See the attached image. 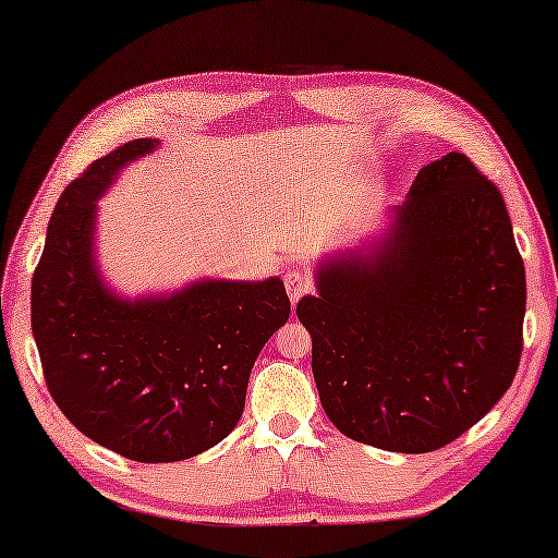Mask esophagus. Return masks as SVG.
Instances as JSON below:
<instances>
[{"label": "esophagus", "instance_id": "obj_1", "mask_svg": "<svg viewBox=\"0 0 558 558\" xmlns=\"http://www.w3.org/2000/svg\"><path fill=\"white\" fill-rule=\"evenodd\" d=\"M286 290H288V298H290V303H298L301 301V298L308 293L311 290V280H308V276H303L301 270H290V272H286Z\"/></svg>", "mask_w": 558, "mask_h": 558}]
</instances>
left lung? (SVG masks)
I'll use <instances>...</instances> for the list:
<instances>
[{"label":"left lung","instance_id":"left-lung-1","mask_svg":"<svg viewBox=\"0 0 558 558\" xmlns=\"http://www.w3.org/2000/svg\"><path fill=\"white\" fill-rule=\"evenodd\" d=\"M333 427L391 452H433L511 387L525 270L506 202L465 154L420 169L384 230L320 257L298 301Z\"/></svg>","mask_w":558,"mask_h":558}]
</instances>
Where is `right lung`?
Instances as JSON below:
<instances>
[{
    "label": "right lung",
    "instance_id": "1",
    "mask_svg": "<svg viewBox=\"0 0 558 558\" xmlns=\"http://www.w3.org/2000/svg\"><path fill=\"white\" fill-rule=\"evenodd\" d=\"M159 148L133 138L62 192L33 278L47 389L93 442L136 462L194 458L232 433L257 354L290 316L286 286L199 278L121 295L98 263V199Z\"/></svg>",
    "mask_w": 558,
    "mask_h": 558
}]
</instances>
